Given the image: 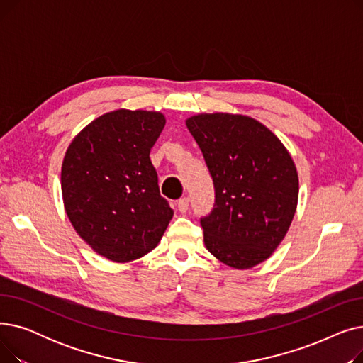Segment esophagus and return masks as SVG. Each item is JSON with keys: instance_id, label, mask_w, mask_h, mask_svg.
I'll list each match as a JSON object with an SVG mask.
<instances>
[{"instance_id": "1", "label": "esophagus", "mask_w": 363, "mask_h": 363, "mask_svg": "<svg viewBox=\"0 0 363 363\" xmlns=\"http://www.w3.org/2000/svg\"><path fill=\"white\" fill-rule=\"evenodd\" d=\"M188 206H189V199L188 197H184V199L178 200V211L181 213H185L188 211Z\"/></svg>"}]
</instances>
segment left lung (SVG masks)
<instances>
[{"instance_id": "left-lung-1", "label": "left lung", "mask_w": 363, "mask_h": 363, "mask_svg": "<svg viewBox=\"0 0 363 363\" xmlns=\"http://www.w3.org/2000/svg\"><path fill=\"white\" fill-rule=\"evenodd\" d=\"M185 123L215 185L212 212L200 219L206 249L231 268H253L274 253L291 225L296 164L275 133L249 116L197 114Z\"/></svg>"}]
</instances>
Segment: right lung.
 <instances>
[{"label": "right lung", "mask_w": 363, "mask_h": 363, "mask_svg": "<svg viewBox=\"0 0 363 363\" xmlns=\"http://www.w3.org/2000/svg\"><path fill=\"white\" fill-rule=\"evenodd\" d=\"M164 123L159 111H110L85 126L66 151V213L79 237L108 260L150 253L174 216L150 160Z\"/></svg>", "instance_id": "1"}]
</instances>
